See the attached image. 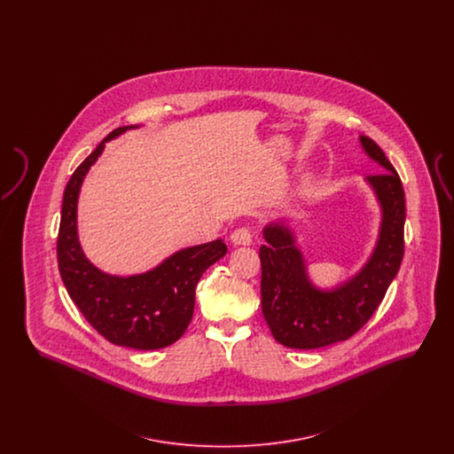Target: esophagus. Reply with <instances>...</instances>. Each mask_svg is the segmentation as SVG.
Masks as SVG:
<instances>
[{
    "label": "esophagus",
    "mask_w": 454,
    "mask_h": 454,
    "mask_svg": "<svg viewBox=\"0 0 454 454\" xmlns=\"http://www.w3.org/2000/svg\"><path fill=\"white\" fill-rule=\"evenodd\" d=\"M231 243L233 245H250L252 243V231L248 228H238L233 233H231Z\"/></svg>",
    "instance_id": "34e87169"
}]
</instances>
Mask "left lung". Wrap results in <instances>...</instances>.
I'll use <instances>...</instances> for the list:
<instances>
[{"label": "left lung", "instance_id": "8db88e82", "mask_svg": "<svg viewBox=\"0 0 454 454\" xmlns=\"http://www.w3.org/2000/svg\"><path fill=\"white\" fill-rule=\"evenodd\" d=\"M359 143L383 173L366 176L381 209V223L374 250L357 274L330 289H320L308 278L306 262L289 224L278 221L263 228L262 313L282 346L318 348L347 340L372 317L400 269L405 192L383 150L367 136H359Z\"/></svg>", "mask_w": 454, "mask_h": 454}]
</instances>
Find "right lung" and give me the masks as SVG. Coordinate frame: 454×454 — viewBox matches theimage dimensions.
<instances>
[{
	"label": "right lung",
	"instance_id": "add662e5",
	"mask_svg": "<svg viewBox=\"0 0 454 454\" xmlns=\"http://www.w3.org/2000/svg\"><path fill=\"white\" fill-rule=\"evenodd\" d=\"M136 128L112 130L71 175L63 195L58 263L67 294L100 335L115 346L154 350L184 335L194 315L197 282L228 248L221 238L182 248L152 270L128 278L107 274L85 257L76 221L83 180L106 143Z\"/></svg>",
	"mask_w": 454,
	"mask_h": 454
}]
</instances>
